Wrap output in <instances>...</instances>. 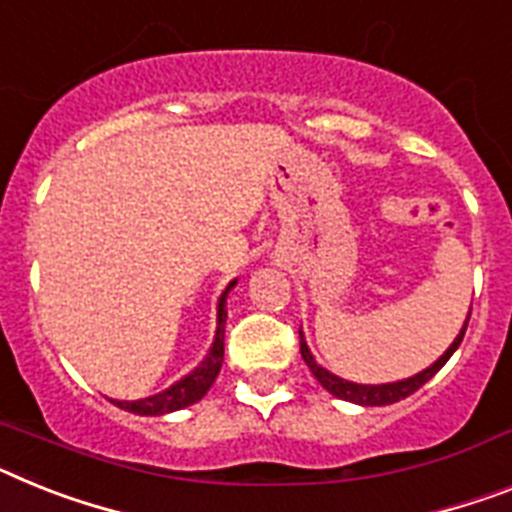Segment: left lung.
Wrapping results in <instances>:
<instances>
[{
    "label": "left lung",
    "instance_id": "obj_1",
    "mask_svg": "<svg viewBox=\"0 0 512 512\" xmlns=\"http://www.w3.org/2000/svg\"><path fill=\"white\" fill-rule=\"evenodd\" d=\"M468 317H471V312H468ZM468 317H466V322H463L461 333H458V336H455V341L450 343V349L445 351V354H442L440 359L432 364V367H427L424 372H419V375L409 377V380L385 382V385H359V382L343 380V377L333 375V372H328V369L320 367V364L315 362V356H312V351H309L307 341H304V336H302V330H299V338H302V359L307 362V367L312 369V375L317 377V382H320L322 388L328 390V393L336 395V398L359 403V406H388V403H398V401H403V398H409L411 393H416V390L422 388L424 382L432 380V377H435L437 372L445 367V362H448L450 356H453V351L461 346L463 333H466V328H468Z\"/></svg>",
    "mask_w": 512,
    "mask_h": 512
}]
</instances>
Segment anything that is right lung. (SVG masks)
Masks as SVG:
<instances>
[{
  "mask_svg": "<svg viewBox=\"0 0 512 512\" xmlns=\"http://www.w3.org/2000/svg\"><path fill=\"white\" fill-rule=\"evenodd\" d=\"M231 281L226 286V291L218 299V322H216V338H213V346H210L208 356L203 359V364L184 377V380L174 382L171 388H166L163 393L150 395V398H140V401H114L119 409L130 411V414L140 416H163L171 414V411L187 409L192 403H197L210 390V385L216 382L218 372H221L223 364V330H226V296L234 289Z\"/></svg>",
  "mask_w": 512,
  "mask_h": 512,
  "instance_id": "obj_1",
  "label": "right lung"
}]
</instances>
